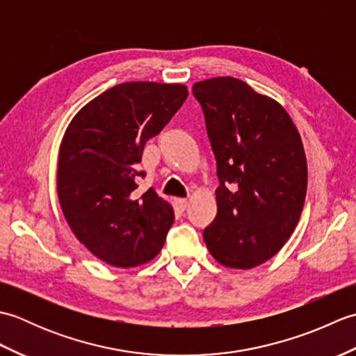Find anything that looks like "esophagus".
<instances>
[{
    "label": "esophagus",
    "instance_id": "esophagus-1",
    "mask_svg": "<svg viewBox=\"0 0 356 356\" xmlns=\"http://www.w3.org/2000/svg\"><path fill=\"white\" fill-rule=\"evenodd\" d=\"M176 207H177L179 211H182V213H184V211H185L186 207H188V200H186V199H177V200H176Z\"/></svg>",
    "mask_w": 356,
    "mask_h": 356
}]
</instances>
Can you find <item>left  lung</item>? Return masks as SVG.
<instances>
[{
	"instance_id": "8db88e82",
	"label": "left lung",
	"mask_w": 356,
	"mask_h": 356,
	"mask_svg": "<svg viewBox=\"0 0 356 356\" xmlns=\"http://www.w3.org/2000/svg\"><path fill=\"white\" fill-rule=\"evenodd\" d=\"M217 162V216L203 231L211 255L234 269L272 259L292 236L305 207L306 154L286 110L246 82H195Z\"/></svg>"
}]
</instances>
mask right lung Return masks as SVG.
<instances>
[{"label": "right lung", "instance_id": "add662e5", "mask_svg": "<svg viewBox=\"0 0 356 356\" xmlns=\"http://www.w3.org/2000/svg\"><path fill=\"white\" fill-rule=\"evenodd\" d=\"M182 84L124 82L73 118L59 148L58 197L76 238L118 268L143 264L161 251L174 222L153 188L136 193L143 147L182 107Z\"/></svg>", "mask_w": 356, "mask_h": 356}]
</instances>
